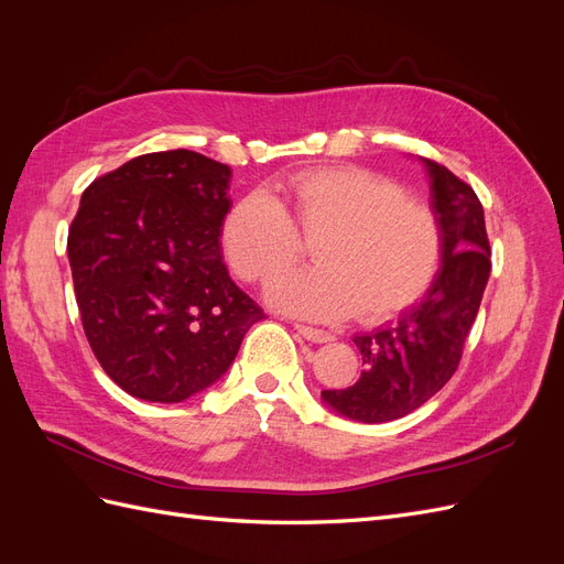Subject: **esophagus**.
Masks as SVG:
<instances>
[{"label":"esophagus","mask_w":564,"mask_h":564,"mask_svg":"<svg viewBox=\"0 0 564 564\" xmlns=\"http://www.w3.org/2000/svg\"><path fill=\"white\" fill-rule=\"evenodd\" d=\"M294 329L303 336V338H308V340H313V344H329V340L334 338L329 332H324V329H315V327H305V324H294Z\"/></svg>","instance_id":"esophagus-1"}]
</instances>
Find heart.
I'll return each mask as SVG.
<instances>
[{"instance_id": "heart-1", "label": "heart", "mask_w": 564, "mask_h": 564, "mask_svg": "<svg viewBox=\"0 0 564 564\" xmlns=\"http://www.w3.org/2000/svg\"><path fill=\"white\" fill-rule=\"evenodd\" d=\"M282 199L249 193L226 214L220 247L232 272L268 284L313 240L317 265L270 289L280 311L308 319L357 313L379 322L429 292L442 263V226L425 202L362 166H319L292 174Z\"/></svg>"}]
</instances>
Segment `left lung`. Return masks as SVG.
<instances>
[{"label": "left lung", "mask_w": 564, "mask_h": 564, "mask_svg": "<svg viewBox=\"0 0 564 564\" xmlns=\"http://www.w3.org/2000/svg\"><path fill=\"white\" fill-rule=\"evenodd\" d=\"M423 166L442 226L437 275L429 294L395 322L352 338L365 365L355 386L322 390V400L338 414L362 423L412 414L454 377L489 280L491 249L480 199L447 166L433 160Z\"/></svg>", "instance_id": "1"}]
</instances>
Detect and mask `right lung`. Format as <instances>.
Returning a JSON list of instances; mask_svg holds the SVG:
<instances>
[{
  "instance_id": "obj_1",
  "label": "right lung",
  "mask_w": 564,
  "mask_h": 564,
  "mask_svg": "<svg viewBox=\"0 0 564 564\" xmlns=\"http://www.w3.org/2000/svg\"><path fill=\"white\" fill-rule=\"evenodd\" d=\"M230 166L193 150L133 158L96 178L67 232L82 327L129 395L183 402L232 365L259 303L220 251Z\"/></svg>"
}]
</instances>
